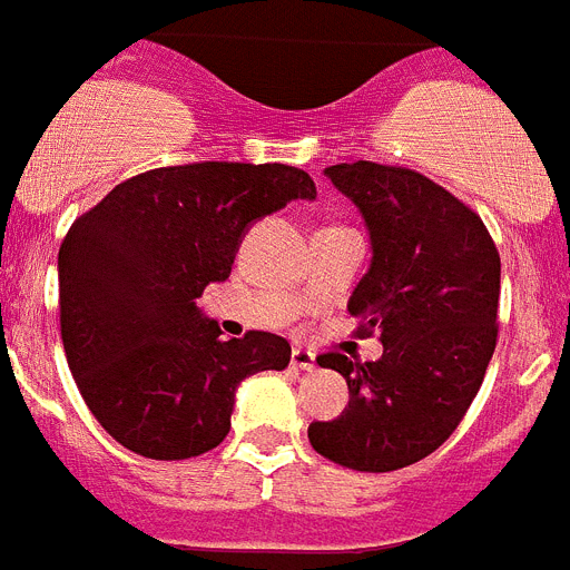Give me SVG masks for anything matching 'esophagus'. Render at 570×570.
I'll return each instance as SVG.
<instances>
[{
	"instance_id": "obj_1",
	"label": "esophagus",
	"mask_w": 570,
	"mask_h": 570,
	"mask_svg": "<svg viewBox=\"0 0 570 570\" xmlns=\"http://www.w3.org/2000/svg\"><path fill=\"white\" fill-rule=\"evenodd\" d=\"M291 366H294V370H303V373H312L314 366H317V358H314V352L308 350H294L291 352Z\"/></svg>"
}]
</instances>
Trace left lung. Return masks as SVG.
Instances as JSON below:
<instances>
[{
  "label": "left lung",
  "instance_id": "8db88e82",
  "mask_svg": "<svg viewBox=\"0 0 570 570\" xmlns=\"http://www.w3.org/2000/svg\"><path fill=\"white\" fill-rule=\"evenodd\" d=\"M358 206L373 262L350 296L361 335H381L379 361L341 352L350 407L312 422V449L355 472H396L454 434L483 384L498 341L501 256L478 212L425 174L379 163L328 166Z\"/></svg>",
  "mask_w": 570,
  "mask_h": 570
}]
</instances>
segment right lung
<instances>
[{"instance_id": "add662e5", "label": "right lung", "mask_w": 570, "mask_h": 570, "mask_svg": "<svg viewBox=\"0 0 570 570\" xmlns=\"http://www.w3.org/2000/svg\"><path fill=\"white\" fill-rule=\"evenodd\" d=\"M314 197L303 168L189 163L119 183L69 227L60 337L83 402L116 443L150 460L197 458L229 434L238 384L288 366L285 337L224 341L197 296L227 279L253 220Z\"/></svg>"}]
</instances>
